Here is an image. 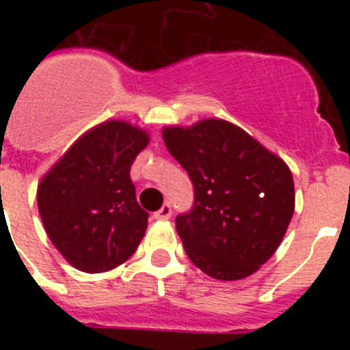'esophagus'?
<instances>
[{
    "label": "esophagus",
    "instance_id": "esophagus-1",
    "mask_svg": "<svg viewBox=\"0 0 350 350\" xmlns=\"http://www.w3.org/2000/svg\"><path fill=\"white\" fill-rule=\"evenodd\" d=\"M170 216H172V208H170L169 203H165L158 213H154V219H158V221H167V219H170Z\"/></svg>",
    "mask_w": 350,
    "mask_h": 350
}]
</instances>
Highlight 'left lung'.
<instances>
[{
  "label": "left lung",
  "instance_id": "left-lung-1",
  "mask_svg": "<svg viewBox=\"0 0 350 350\" xmlns=\"http://www.w3.org/2000/svg\"><path fill=\"white\" fill-rule=\"evenodd\" d=\"M161 134L194 183V207L176 218L187 256L219 282L254 274L276 252L293 219L288 165L219 118L163 126Z\"/></svg>",
  "mask_w": 350,
  "mask_h": 350
}]
</instances>
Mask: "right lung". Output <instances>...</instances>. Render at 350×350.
I'll return each instance as SVG.
<instances>
[{
    "mask_svg": "<svg viewBox=\"0 0 350 350\" xmlns=\"http://www.w3.org/2000/svg\"><path fill=\"white\" fill-rule=\"evenodd\" d=\"M148 142L142 126L107 120L83 132L38 183L46 236L78 271H112L142 243L148 214L136 202L131 165Z\"/></svg>",
    "mask_w": 350,
    "mask_h": 350,
    "instance_id": "add662e5",
    "label": "right lung"
}]
</instances>
